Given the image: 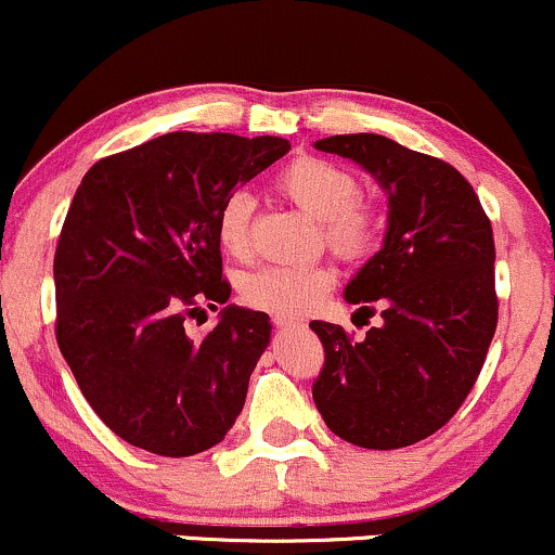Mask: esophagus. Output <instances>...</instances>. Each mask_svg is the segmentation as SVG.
<instances>
[{"mask_svg": "<svg viewBox=\"0 0 555 555\" xmlns=\"http://www.w3.org/2000/svg\"><path fill=\"white\" fill-rule=\"evenodd\" d=\"M272 322H275V325L278 327H304V322L301 320H288V317H275V320H272Z\"/></svg>", "mask_w": 555, "mask_h": 555, "instance_id": "esophagus-1", "label": "esophagus"}]
</instances>
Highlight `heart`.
I'll list each match as a JSON object with an SVG mask.
<instances>
[{
  "label": "heart",
  "instance_id": "1",
  "mask_svg": "<svg viewBox=\"0 0 555 555\" xmlns=\"http://www.w3.org/2000/svg\"><path fill=\"white\" fill-rule=\"evenodd\" d=\"M275 185L320 220L322 241L335 257L353 261L375 248L379 215L375 204L359 196V180L344 165L304 154L278 172ZM251 211L254 198L246 191H233L217 209V244L235 261L251 259ZM333 285L335 272L327 264H278L246 275L241 298L251 309L294 320L314 309Z\"/></svg>",
  "mask_w": 555,
  "mask_h": 555
}]
</instances>
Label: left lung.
Returning <instances> with one entry per match:
<instances>
[{"mask_svg": "<svg viewBox=\"0 0 555 555\" xmlns=\"http://www.w3.org/2000/svg\"><path fill=\"white\" fill-rule=\"evenodd\" d=\"M320 152L353 159L388 194L383 248L346 285L383 325L351 340L340 325L309 322L325 348L311 385L338 438L390 451L420 443L475 388L498 325L495 244L488 215L462 172L377 133L330 135Z\"/></svg>", "mask_w": 555, "mask_h": 555, "instance_id": "1", "label": "left lung"}]
</instances>
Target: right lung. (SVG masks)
Instances as JSON below:
<instances>
[{
    "label": "right lung",
    "instance_id": "add662e5",
    "mask_svg": "<svg viewBox=\"0 0 555 555\" xmlns=\"http://www.w3.org/2000/svg\"><path fill=\"white\" fill-rule=\"evenodd\" d=\"M288 149L278 135L178 130L99 159L80 180L54 251V333L80 393L126 443L194 456L244 409L270 317L230 304L204 340L183 322L230 298L220 204Z\"/></svg>",
    "mask_w": 555,
    "mask_h": 555
}]
</instances>
